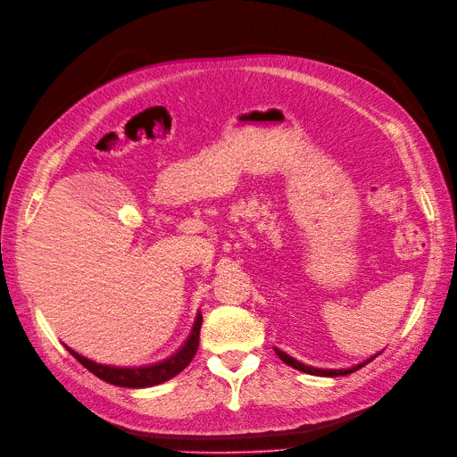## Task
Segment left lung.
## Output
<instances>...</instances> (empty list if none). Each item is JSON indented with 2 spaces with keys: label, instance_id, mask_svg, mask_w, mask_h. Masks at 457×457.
Here are the masks:
<instances>
[{
  "label": "left lung",
  "instance_id": "left-lung-1",
  "mask_svg": "<svg viewBox=\"0 0 457 457\" xmlns=\"http://www.w3.org/2000/svg\"><path fill=\"white\" fill-rule=\"evenodd\" d=\"M275 352H277V356H278L286 365H290V367H294V369L301 370V373L314 375V377H346V375L356 373L358 369L365 367L369 361H373V360L378 356V353H377V356L369 358V360H365V361H361V363H358V365H352L350 369H316V367H311V365H303V363H299L297 360H294L292 356H288V353L282 352V350H278V348H275Z\"/></svg>",
  "mask_w": 457,
  "mask_h": 457
}]
</instances>
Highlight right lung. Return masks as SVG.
Segmentation results:
<instances>
[{
	"label": "right lung",
	"instance_id": "1",
	"mask_svg": "<svg viewBox=\"0 0 457 457\" xmlns=\"http://www.w3.org/2000/svg\"><path fill=\"white\" fill-rule=\"evenodd\" d=\"M201 324H203V316H201V312H197L192 333L188 335L186 343L173 353V356H169L158 363L141 365V367H114V365L96 363L88 358L80 356L79 352L71 350L70 346H65V348L80 365L87 367L90 373H94L101 380H105L112 386H120V387H150V386H158V384L171 380L173 377H177L180 373V370L188 367V363L194 360L195 352L199 348Z\"/></svg>",
	"mask_w": 457,
	"mask_h": 457
}]
</instances>
